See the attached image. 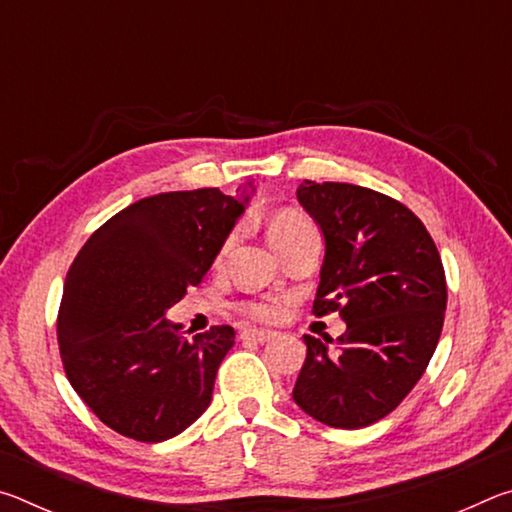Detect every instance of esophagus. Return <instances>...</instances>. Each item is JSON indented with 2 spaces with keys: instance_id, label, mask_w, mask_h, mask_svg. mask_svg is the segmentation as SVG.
I'll return each instance as SVG.
<instances>
[{
  "instance_id": "1",
  "label": "esophagus",
  "mask_w": 512,
  "mask_h": 512,
  "mask_svg": "<svg viewBox=\"0 0 512 512\" xmlns=\"http://www.w3.org/2000/svg\"><path fill=\"white\" fill-rule=\"evenodd\" d=\"M275 336V332L271 329H244V332L239 334L241 341H253V343H266L271 341Z\"/></svg>"
}]
</instances>
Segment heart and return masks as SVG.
Instances as JSON below:
<instances>
[{
  "label": "heart",
  "mask_w": 512,
  "mask_h": 512,
  "mask_svg": "<svg viewBox=\"0 0 512 512\" xmlns=\"http://www.w3.org/2000/svg\"><path fill=\"white\" fill-rule=\"evenodd\" d=\"M239 237V230L235 228L228 237L221 241L219 253H216V264L225 262L230 248L235 246ZM318 237L316 225L311 223L309 216H305L298 210H280L275 212L271 219H268V239L275 246L277 253L287 250L289 246L298 244L302 239ZM239 311L250 320H259V323H273V320L280 318L284 311H287V302L282 298H264V300H246L239 305Z\"/></svg>",
  "instance_id": "heart-1"
}]
</instances>
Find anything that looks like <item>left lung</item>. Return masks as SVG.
I'll use <instances>...</instances> for the list:
<instances>
[{
	"instance_id": "1",
	"label": "left lung",
	"mask_w": 512,
	"mask_h": 512,
	"mask_svg": "<svg viewBox=\"0 0 512 512\" xmlns=\"http://www.w3.org/2000/svg\"><path fill=\"white\" fill-rule=\"evenodd\" d=\"M298 201L325 237L314 314L339 311L348 329L334 352L305 334L293 400L327 427H368L400 406L436 352L445 268L424 223L391 196L305 180Z\"/></svg>"
}]
</instances>
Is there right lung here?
<instances>
[{"instance_id":"add662e5","label":"right lung","mask_w":512,"mask_h":512,"mask_svg":"<svg viewBox=\"0 0 512 512\" xmlns=\"http://www.w3.org/2000/svg\"><path fill=\"white\" fill-rule=\"evenodd\" d=\"M246 201L216 187L142 198L94 230L69 266L56 323L65 375L121 436L162 443L210 406L235 329L185 339L162 316L203 282Z\"/></svg>"}]
</instances>
